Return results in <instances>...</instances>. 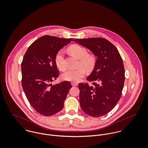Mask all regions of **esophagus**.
I'll use <instances>...</instances> for the list:
<instances>
[{
    "instance_id": "obj_1",
    "label": "esophagus",
    "mask_w": 148,
    "mask_h": 148,
    "mask_svg": "<svg viewBox=\"0 0 148 148\" xmlns=\"http://www.w3.org/2000/svg\"><path fill=\"white\" fill-rule=\"evenodd\" d=\"M71 84L73 86H77L78 84L77 83H75V82H72L71 83Z\"/></svg>"
}]
</instances>
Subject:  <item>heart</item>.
Returning <instances> with one entry per match:
<instances>
[{"label":"heart","mask_w":148,"mask_h":148,"mask_svg":"<svg viewBox=\"0 0 148 148\" xmlns=\"http://www.w3.org/2000/svg\"><path fill=\"white\" fill-rule=\"evenodd\" d=\"M68 51L71 54L80 59L79 66H83L87 70H90L94 67L96 63L95 58L93 55L88 54L86 49L84 47L80 45L74 44L68 48ZM55 63L58 68L60 71H63L66 69L63 50H60L56 53L55 56ZM83 68L67 70L62 75V79L69 82H79L86 75V72Z\"/></svg>","instance_id":"heart-1"}]
</instances>
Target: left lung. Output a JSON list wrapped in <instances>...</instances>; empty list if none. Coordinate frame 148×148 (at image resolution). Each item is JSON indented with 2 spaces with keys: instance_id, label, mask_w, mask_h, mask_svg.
I'll list each match as a JSON object with an SVG mask.
<instances>
[{
  "instance_id": "obj_1",
  "label": "left lung",
  "mask_w": 148,
  "mask_h": 148,
  "mask_svg": "<svg viewBox=\"0 0 148 148\" xmlns=\"http://www.w3.org/2000/svg\"><path fill=\"white\" fill-rule=\"evenodd\" d=\"M97 56L95 68L86 80L80 83V104L85 113L99 117L112 110L119 101L125 82L121 56L112 43L103 38L73 39Z\"/></svg>"
}]
</instances>
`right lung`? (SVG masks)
I'll return each instance as SVG.
<instances>
[{
  "label": "right lung",
  "instance_id": "add662e5",
  "mask_svg": "<svg viewBox=\"0 0 148 148\" xmlns=\"http://www.w3.org/2000/svg\"><path fill=\"white\" fill-rule=\"evenodd\" d=\"M72 40L45 35L31 44L24 55L22 87L31 106L43 116H50L60 112L72 87L68 81L51 84L59 75L55 56Z\"/></svg>",
  "mask_w": 148,
  "mask_h": 148
}]
</instances>
